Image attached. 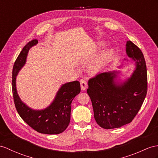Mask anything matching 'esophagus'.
Segmentation results:
<instances>
[{
    "label": "esophagus",
    "instance_id": "obj_1",
    "mask_svg": "<svg viewBox=\"0 0 158 158\" xmlns=\"http://www.w3.org/2000/svg\"><path fill=\"white\" fill-rule=\"evenodd\" d=\"M80 86H81V89L82 90H85L88 88V84L85 80H80Z\"/></svg>",
    "mask_w": 158,
    "mask_h": 158
}]
</instances>
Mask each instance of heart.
<instances>
[{"instance_id": "heart-1", "label": "heart", "mask_w": 158, "mask_h": 158, "mask_svg": "<svg viewBox=\"0 0 158 158\" xmlns=\"http://www.w3.org/2000/svg\"><path fill=\"white\" fill-rule=\"evenodd\" d=\"M106 47L105 42H99L97 45V49H101ZM97 52V50L95 53ZM114 54L113 49H106L102 52L100 54L97 59L92 62L89 66V71L92 74H97L101 72L102 69L105 67L106 65L109 63V61L112 58Z\"/></svg>"}]
</instances>
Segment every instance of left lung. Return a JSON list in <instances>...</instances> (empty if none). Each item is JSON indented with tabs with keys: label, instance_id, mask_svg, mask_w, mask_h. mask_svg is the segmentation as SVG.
I'll return each instance as SVG.
<instances>
[{
	"label": "left lung",
	"instance_id": "obj_1",
	"mask_svg": "<svg viewBox=\"0 0 158 158\" xmlns=\"http://www.w3.org/2000/svg\"><path fill=\"white\" fill-rule=\"evenodd\" d=\"M126 53L134 61L135 69L125 81L117 80L121 72L118 71L100 73L88 80L87 93L91 99L94 118L106 129L130 123L147 94V69L143 53L133 42L127 41Z\"/></svg>",
	"mask_w": 158,
	"mask_h": 158
}]
</instances>
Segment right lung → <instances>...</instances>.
<instances>
[{"mask_svg": "<svg viewBox=\"0 0 158 158\" xmlns=\"http://www.w3.org/2000/svg\"><path fill=\"white\" fill-rule=\"evenodd\" d=\"M37 44V40L29 41L23 48L14 64L12 89L15 105L23 120L34 130L44 134H59L64 131L70 123L71 103L80 93V84L76 80L62 84L53 102L44 109H33L23 102L17 93V76L25 66L29 49Z\"/></svg>", "mask_w": 158, "mask_h": 158, "instance_id": "obj_1", "label": "right lung"}]
</instances>
